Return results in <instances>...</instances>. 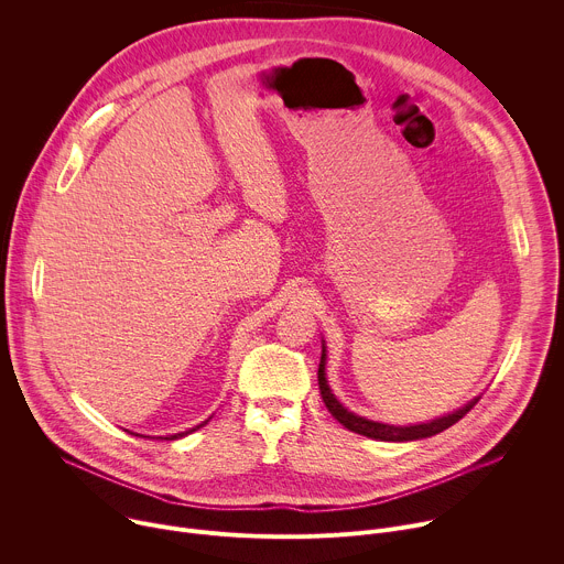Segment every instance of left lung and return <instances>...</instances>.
I'll list each match as a JSON object with an SVG mask.
<instances>
[{"label":"left lung","mask_w":564,"mask_h":564,"mask_svg":"<svg viewBox=\"0 0 564 564\" xmlns=\"http://www.w3.org/2000/svg\"><path fill=\"white\" fill-rule=\"evenodd\" d=\"M326 361H328V355H326V344L321 341V361H318V390H321V397H324V404L326 409L333 413V417L344 424L348 431L352 433H359L364 437H370V440H379V442H415V440H424V437H433L446 429H451L455 422H459L475 404L479 401V397L470 399L468 404L459 406L457 411L444 415V417H437V420H431V422H422V424H411V426H394V424H383V422H372V420H366L352 411H348L341 401L335 397V392L330 390L328 386V377H326Z\"/></svg>","instance_id":"8db88e82"}]
</instances>
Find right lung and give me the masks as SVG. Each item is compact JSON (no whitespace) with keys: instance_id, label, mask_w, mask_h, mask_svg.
Returning a JSON list of instances; mask_svg holds the SVG:
<instances>
[{"instance_id":"add662e5","label":"right lung","mask_w":564,"mask_h":564,"mask_svg":"<svg viewBox=\"0 0 564 564\" xmlns=\"http://www.w3.org/2000/svg\"><path fill=\"white\" fill-rule=\"evenodd\" d=\"M207 422H209V420H207ZM207 422H203V424H198V426H196V429H189V431H185V433H176V435H167V437H165V440H181V437H185V435H189V433H194V431H198V429H200V426H205V424H207ZM127 433H129V431H127ZM131 435H133V433H131Z\"/></svg>"}]
</instances>
